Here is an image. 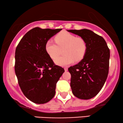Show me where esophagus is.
<instances>
[{
	"label": "esophagus",
	"mask_w": 123,
	"mask_h": 123,
	"mask_svg": "<svg viewBox=\"0 0 123 123\" xmlns=\"http://www.w3.org/2000/svg\"><path fill=\"white\" fill-rule=\"evenodd\" d=\"M64 69H65V71H68V68H67V67H65V68H64Z\"/></svg>",
	"instance_id": "1"
}]
</instances>
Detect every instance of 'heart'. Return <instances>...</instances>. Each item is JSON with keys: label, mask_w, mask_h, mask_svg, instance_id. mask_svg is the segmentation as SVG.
Listing matches in <instances>:
<instances>
[{"label": "heart", "mask_w": 123, "mask_h": 123, "mask_svg": "<svg viewBox=\"0 0 123 123\" xmlns=\"http://www.w3.org/2000/svg\"><path fill=\"white\" fill-rule=\"evenodd\" d=\"M56 43L51 39L47 41L45 49L49 57L55 60L62 53L63 56L55 60V63L60 66H65L75 61H81L87 51V44L82 37L76 36L66 31L58 33L55 37Z\"/></svg>", "instance_id": "obj_1"}]
</instances>
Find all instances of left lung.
Listing matches in <instances>:
<instances>
[{"mask_svg":"<svg viewBox=\"0 0 123 123\" xmlns=\"http://www.w3.org/2000/svg\"><path fill=\"white\" fill-rule=\"evenodd\" d=\"M85 40L87 51L78 64L68 68L73 94L81 99L94 98L103 87L109 73L110 49L101 36L89 29L69 30Z\"/></svg>","mask_w":123,"mask_h":123,"instance_id":"8db88e82","label":"left lung"}]
</instances>
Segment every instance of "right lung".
Instances as JSON below:
<instances>
[{
    "label": "right lung",
    "mask_w": 123,
    "mask_h": 123,
    "mask_svg": "<svg viewBox=\"0 0 123 123\" xmlns=\"http://www.w3.org/2000/svg\"><path fill=\"white\" fill-rule=\"evenodd\" d=\"M62 29L34 28L19 42L15 53V72L23 94L36 104H44L54 97L56 84L64 69L49 57L45 44Z\"/></svg>",
    "instance_id": "right-lung-1"
}]
</instances>
